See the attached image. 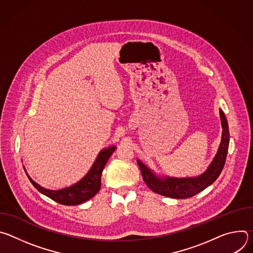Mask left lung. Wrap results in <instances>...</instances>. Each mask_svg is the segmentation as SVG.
Returning a JSON list of instances; mask_svg holds the SVG:
<instances>
[{"label":"left lung","instance_id":"left-lung-1","mask_svg":"<svg viewBox=\"0 0 253 253\" xmlns=\"http://www.w3.org/2000/svg\"><path fill=\"white\" fill-rule=\"evenodd\" d=\"M219 114L222 126L221 142L219 144L217 153L215 154L213 160L202 174L195 177L184 178L170 176L161 177L151 170L147 165L137 159L144 182L153 192L170 198L185 199L192 197L204 190L218 178L225 164L230 137L228 123L221 109L219 110Z\"/></svg>","mask_w":253,"mask_h":253}]
</instances>
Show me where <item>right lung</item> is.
<instances>
[{
  "label": "right lung",
  "instance_id": "1",
  "mask_svg": "<svg viewBox=\"0 0 253 253\" xmlns=\"http://www.w3.org/2000/svg\"><path fill=\"white\" fill-rule=\"evenodd\" d=\"M116 150V146H109L108 148L102 149L96 160L94 161L92 167L88 171V173L79 181L69 187L59 189V190H51L42 187L38 183H36L34 180L29 176L24 167L28 178L30 179L31 183L34 187L42 194L47 197L53 199L54 201L63 204V205H78L86 202L87 200L94 197L101 188V175L102 171L112 153Z\"/></svg>",
  "mask_w": 253,
  "mask_h": 253
}]
</instances>
